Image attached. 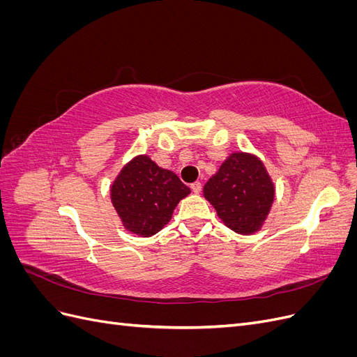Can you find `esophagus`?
Wrapping results in <instances>:
<instances>
[{
  "label": "esophagus",
  "mask_w": 357,
  "mask_h": 357,
  "mask_svg": "<svg viewBox=\"0 0 357 357\" xmlns=\"http://www.w3.org/2000/svg\"><path fill=\"white\" fill-rule=\"evenodd\" d=\"M190 189L195 192V193H199L201 192V189H202V185H201V181H195V183H192L190 185Z\"/></svg>",
  "instance_id": "esophagus-1"
}]
</instances>
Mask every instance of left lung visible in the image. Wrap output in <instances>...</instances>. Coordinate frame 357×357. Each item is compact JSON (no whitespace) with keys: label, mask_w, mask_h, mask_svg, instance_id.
<instances>
[{"label":"left lung","mask_w":357,"mask_h":357,"mask_svg":"<svg viewBox=\"0 0 357 357\" xmlns=\"http://www.w3.org/2000/svg\"><path fill=\"white\" fill-rule=\"evenodd\" d=\"M274 193V183L262 160L240 152L226 159L204 186V197L223 223L243 235L262 228Z\"/></svg>","instance_id":"obj_1"}]
</instances>
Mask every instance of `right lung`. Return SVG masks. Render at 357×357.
<instances>
[{
    "label": "right lung",
    "mask_w": 357,
    "mask_h": 357,
    "mask_svg": "<svg viewBox=\"0 0 357 357\" xmlns=\"http://www.w3.org/2000/svg\"><path fill=\"white\" fill-rule=\"evenodd\" d=\"M190 189L174 172L146 155L125 165L112 186V202L128 231L152 236L171 220L172 211Z\"/></svg>",
    "instance_id": "right-lung-1"
}]
</instances>
